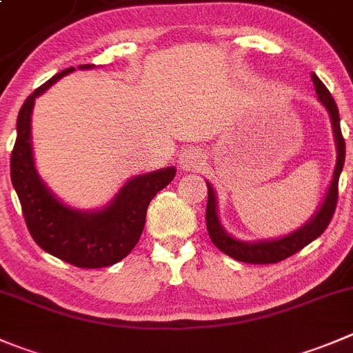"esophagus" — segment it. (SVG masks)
Returning a JSON list of instances; mask_svg holds the SVG:
<instances>
[{
    "mask_svg": "<svg viewBox=\"0 0 353 353\" xmlns=\"http://www.w3.org/2000/svg\"><path fill=\"white\" fill-rule=\"evenodd\" d=\"M179 165L183 170H201L205 165V155L200 148L183 150L179 157Z\"/></svg>",
    "mask_w": 353,
    "mask_h": 353,
    "instance_id": "esophagus-1",
    "label": "esophagus"
}]
</instances>
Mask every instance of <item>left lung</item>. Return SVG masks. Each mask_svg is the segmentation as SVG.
I'll use <instances>...</instances> for the list:
<instances>
[{
    "label": "left lung",
    "instance_id": "8db88e82",
    "mask_svg": "<svg viewBox=\"0 0 353 353\" xmlns=\"http://www.w3.org/2000/svg\"><path fill=\"white\" fill-rule=\"evenodd\" d=\"M314 85H316L317 98L321 100V103L327 108L331 117V124H333V132H334V141H336V167H334L333 181H331V186L327 190L326 198H324L323 205H321L319 212L314 215L312 221L307 222L303 228H300L299 231L292 232L290 236H285L281 239H274V241H259V243H245L238 241V239L231 238L228 232L222 229L221 222L217 217V200H215V193L212 190L210 184H207L208 188V200H207V214H205V221H207V231L210 236L212 243L217 246L221 252H224L225 255L232 256L234 260L246 263H278L281 260L288 259V256L295 255L296 252H300L302 248H305L309 243H312L314 239L319 238L326 228L330 225L331 219H333L334 210H336L338 203V181H340L341 169H343L345 163V139L341 134L340 129V114H338L336 101L333 100L331 93L327 91L326 85L323 84L319 77L316 74H312Z\"/></svg>",
    "mask_w": 353,
    "mask_h": 353
}]
</instances>
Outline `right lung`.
<instances>
[{
  "label": "right lung",
  "mask_w": 353,
  "mask_h": 353,
  "mask_svg": "<svg viewBox=\"0 0 353 353\" xmlns=\"http://www.w3.org/2000/svg\"><path fill=\"white\" fill-rule=\"evenodd\" d=\"M81 65L79 68H91ZM75 70L65 68L39 85L17 119V139L10 157L12 184L19 194L27 229L34 241L57 259L82 269H100L121 262L141 238L146 210L160 190L176 176V169L157 170L125 183L117 196L98 212H79L60 203L37 176L30 146V114L34 100L51 84Z\"/></svg>",
  "instance_id": "obj_1"
}]
</instances>
